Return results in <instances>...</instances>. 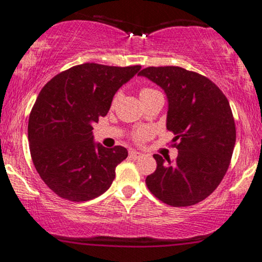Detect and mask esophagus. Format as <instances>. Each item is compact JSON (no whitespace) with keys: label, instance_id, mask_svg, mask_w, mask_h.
I'll return each instance as SVG.
<instances>
[{"label":"esophagus","instance_id":"esophagus-1","mask_svg":"<svg viewBox=\"0 0 262 262\" xmlns=\"http://www.w3.org/2000/svg\"><path fill=\"white\" fill-rule=\"evenodd\" d=\"M142 156L141 152L139 151H135V150H130L129 151V157L133 158V160H138V158H140Z\"/></svg>","mask_w":262,"mask_h":262}]
</instances>
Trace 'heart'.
Returning <instances> with one entry per match:
<instances>
[{"label":"heart","instance_id":"heart-1","mask_svg":"<svg viewBox=\"0 0 262 262\" xmlns=\"http://www.w3.org/2000/svg\"><path fill=\"white\" fill-rule=\"evenodd\" d=\"M157 91H155V89H151V88H142L140 91V98L145 97V95H148V94H152V93H155ZM148 135V132L145 130V129H140V130H138L137 133H135V139L137 140H144L145 138H147Z\"/></svg>","mask_w":262,"mask_h":262}]
</instances>
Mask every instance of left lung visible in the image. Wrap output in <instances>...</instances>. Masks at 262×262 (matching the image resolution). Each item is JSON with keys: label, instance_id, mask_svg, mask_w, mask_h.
Instances as JSON below:
<instances>
[{"label": "left lung", "instance_id": "8db88e82", "mask_svg": "<svg viewBox=\"0 0 262 262\" xmlns=\"http://www.w3.org/2000/svg\"><path fill=\"white\" fill-rule=\"evenodd\" d=\"M139 76L164 91L167 129L179 140L175 161L154 156L157 168L146 178L148 190L168 205L196 204L219 186L232 157L236 125L227 98L210 79L179 66H151Z\"/></svg>", "mask_w": 262, "mask_h": 262}]
</instances>
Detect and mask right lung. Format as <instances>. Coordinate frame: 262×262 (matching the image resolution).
<instances>
[{"label": "right lung", "mask_w": 262, "mask_h": 262, "mask_svg": "<svg viewBox=\"0 0 262 262\" xmlns=\"http://www.w3.org/2000/svg\"><path fill=\"white\" fill-rule=\"evenodd\" d=\"M141 66L87 62L53 77L29 117L30 152L46 185L59 197L89 201L108 190L127 148L95 142L93 123L107 115L116 92Z\"/></svg>", "instance_id": "right-lung-1"}]
</instances>
